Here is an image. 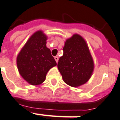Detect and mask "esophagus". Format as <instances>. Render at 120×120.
Segmentation results:
<instances>
[{"label":"esophagus","mask_w":120,"mask_h":120,"mask_svg":"<svg viewBox=\"0 0 120 120\" xmlns=\"http://www.w3.org/2000/svg\"><path fill=\"white\" fill-rule=\"evenodd\" d=\"M55 61H56V62L57 63L58 61V56H55Z\"/></svg>","instance_id":"1"}]
</instances>
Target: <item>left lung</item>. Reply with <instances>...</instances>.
Returning a JSON list of instances; mask_svg holds the SVG:
<instances>
[{
	"mask_svg": "<svg viewBox=\"0 0 120 120\" xmlns=\"http://www.w3.org/2000/svg\"><path fill=\"white\" fill-rule=\"evenodd\" d=\"M64 54L58 62V69L67 84L77 87L86 84L93 75L94 64L86 40L74 34L67 39Z\"/></svg>",
	"mask_w": 120,
	"mask_h": 120,
	"instance_id": "8db88e82",
	"label": "left lung"
}]
</instances>
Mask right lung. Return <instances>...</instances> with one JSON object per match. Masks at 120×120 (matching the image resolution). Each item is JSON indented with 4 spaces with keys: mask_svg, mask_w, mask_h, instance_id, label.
<instances>
[{
    "mask_svg": "<svg viewBox=\"0 0 120 120\" xmlns=\"http://www.w3.org/2000/svg\"><path fill=\"white\" fill-rule=\"evenodd\" d=\"M47 36L41 30L34 33L17 55L16 62L21 77L32 86H38L45 80L50 68L56 63L46 47Z\"/></svg>",
    "mask_w": 120,
    "mask_h": 120,
    "instance_id": "add662e5",
    "label": "right lung"
}]
</instances>
